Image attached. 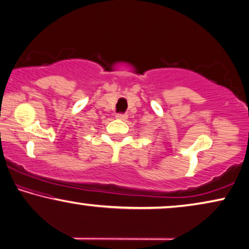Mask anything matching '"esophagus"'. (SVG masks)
Wrapping results in <instances>:
<instances>
[{
	"mask_svg": "<svg viewBox=\"0 0 249 249\" xmlns=\"http://www.w3.org/2000/svg\"><path fill=\"white\" fill-rule=\"evenodd\" d=\"M116 118H117V120L125 121L126 118H127V114H124V113H118V114H116Z\"/></svg>",
	"mask_w": 249,
	"mask_h": 249,
	"instance_id": "obj_1",
	"label": "esophagus"
}]
</instances>
